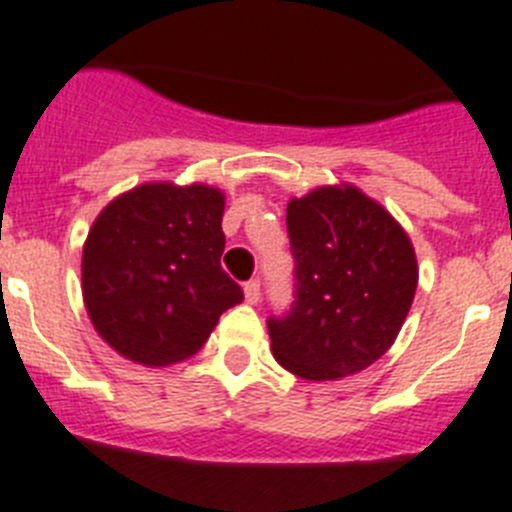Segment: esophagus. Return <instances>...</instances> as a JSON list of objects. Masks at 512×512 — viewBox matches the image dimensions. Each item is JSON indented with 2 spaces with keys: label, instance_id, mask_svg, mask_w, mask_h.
<instances>
[{
  "label": "esophagus",
  "instance_id": "obj_1",
  "mask_svg": "<svg viewBox=\"0 0 512 512\" xmlns=\"http://www.w3.org/2000/svg\"><path fill=\"white\" fill-rule=\"evenodd\" d=\"M245 301L247 303L260 301V280H247V283H245Z\"/></svg>",
  "mask_w": 512,
  "mask_h": 512
}]
</instances>
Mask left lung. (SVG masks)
I'll use <instances>...</instances> for the list:
<instances>
[{"instance_id":"left-lung-1","label":"left lung","mask_w":512,"mask_h":512,"mask_svg":"<svg viewBox=\"0 0 512 512\" xmlns=\"http://www.w3.org/2000/svg\"><path fill=\"white\" fill-rule=\"evenodd\" d=\"M296 260V301L270 316L278 365L303 380L370 367L411 311L418 265L411 239L354 186H321L285 211Z\"/></svg>"}]
</instances>
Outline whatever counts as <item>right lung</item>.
<instances>
[{"label": "right lung", "mask_w": 512, "mask_h": 512, "mask_svg": "<svg viewBox=\"0 0 512 512\" xmlns=\"http://www.w3.org/2000/svg\"><path fill=\"white\" fill-rule=\"evenodd\" d=\"M224 193L142 183L96 216L81 260L89 319L122 357L163 367L206 344L245 293L222 270Z\"/></svg>", "instance_id": "right-lung-1"}]
</instances>
